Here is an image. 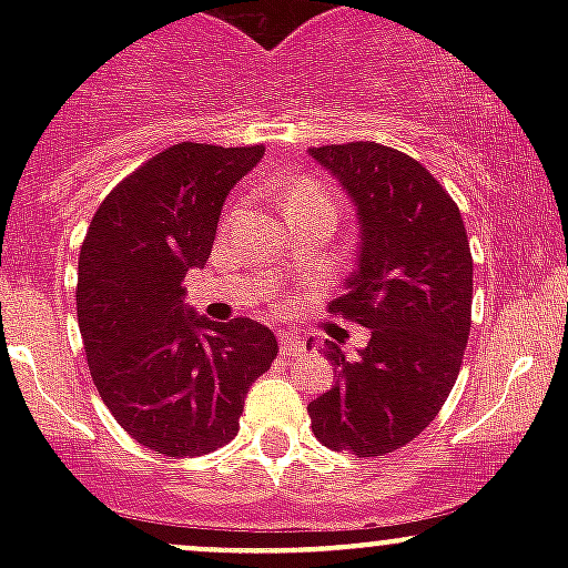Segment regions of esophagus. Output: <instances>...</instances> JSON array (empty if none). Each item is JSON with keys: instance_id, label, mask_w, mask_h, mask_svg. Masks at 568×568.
<instances>
[{"instance_id": "1", "label": "esophagus", "mask_w": 568, "mask_h": 568, "mask_svg": "<svg viewBox=\"0 0 568 568\" xmlns=\"http://www.w3.org/2000/svg\"><path fill=\"white\" fill-rule=\"evenodd\" d=\"M305 352H307L305 337L294 335V332H283V335H280V354H283V357H300V354Z\"/></svg>"}]
</instances>
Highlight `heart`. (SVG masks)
I'll list each match as a JSON object with an SVG mask.
<instances>
[{"label": "heart", "instance_id": "1", "mask_svg": "<svg viewBox=\"0 0 568 568\" xmlns=\"http://www.w3.org/2000/svg\"><path fill=\"white\" fill-rule=\"evenodd\" d=\"M302 200H332V197L318 181H313V178H302V181H296L294 186L288 189V194H285V205L302 203Z\"/></svg>", "mask_w": 568, "mask_h": 568}]
</instances>
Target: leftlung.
Returning a JSON list of instances; mask_svg holds the SVG:
<instances>
[{
    "label": "left lung",
    "mask_w": 568,
    "mask_h": 568,
    "mask_svg": "<svg viewBox=\"0 0 568 568\" xmlns=\"http://www.w3.org/2000/svg\"><path fill=\"white\" fill-rule=\"evenodd\" d=\"M357 205V272L332 316L368 326L354 359L326 341L337 382L307 404L321 445L359 456L404 448L443 409L459 376L473 311L467 231L443 183L379 142L311 148Z\"/></svg>",
    "instance_id": "1"
}]
</instances>
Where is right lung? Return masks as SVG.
Listing matches in <instances>:
<instances>
[{
  "instance_id": "add662e5",
  "label": "right lung",
  "mask_w": 568,
  "mask_h": 568,
  "mask_svg": "<svg viewBox=\"0 0 568 568\" xmlns=\"http://www.w3.org/2000/svg\"><path fill=\"white\" fill-rule=\"evenodd\" d=\"M261 159L263 145L178 142L106 194L82 242L77 313L90 376L114 420L159 454L231 443L250 385L277 357L268 326L209 321L183 302L222 203Z\"/></svg>"
}]
</instances>
